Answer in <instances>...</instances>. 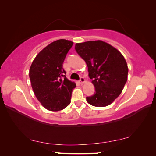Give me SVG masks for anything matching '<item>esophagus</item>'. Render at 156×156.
Segmentation results:
<instances>
[{
    "mask_svg": "<svg viewBox=\"0 0 156 156\" xmlns=\"http://www.w3.org/2000/svg\"><path fill=\"white\" fill-rule=\"evenodd\" d=\"M79 82H80V83L83 84V83H84V82H85V79H84L83 77H80V80H79Z\"/></svg>",
    "mask_w": 156,
    "mask_h": 156,
    "instance_id": "1",
    "label": "esophagus"
}]
</instances>
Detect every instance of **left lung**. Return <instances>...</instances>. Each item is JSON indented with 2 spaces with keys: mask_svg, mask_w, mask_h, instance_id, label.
<instances>
[{
  "mask_svg": "<svg viewBox=\"0 0 156 156\" xmlns=\"http://www.w3.org/2000/svg\"><path fill=\"white\" fill-rule=\"evenodd\" d=\"M75 49L85 61L95 93L87 97L89 104L106 107L120 96L127 80L125 58L115 47L102 41L76 43Z\"/></svg>",
  "mask_w": 156,
  "mask_h": 156,
  "instance_id": "left-lung-1",
  "label": "left lung"
}]
</instances>
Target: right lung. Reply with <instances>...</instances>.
Instances as JSON below:
<instances>
[{
	"label": "right lung",
	"mask_w": 156,
	"mask_h": 156,
	"mask_svg": "<svg viewBox=\"0 0 156 156\" xmlns=\"http://www.w3.org/2000/svg\"><path fill=\"white\" fill-rule=\"evenodd\" d=\"M73 43L60 39L38 53L30 69V78L34 94L49 111L58 112L71 102L74 82L66 78L62 64Z\"/></svg>",
	"instance_id": "1"
}]
</instances>
